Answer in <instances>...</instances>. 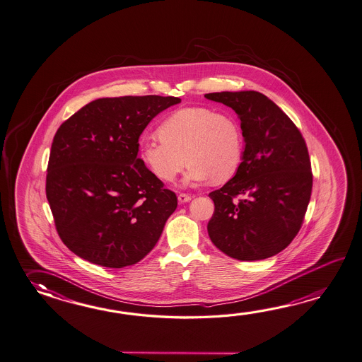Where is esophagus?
I'll list each match as a JSON object with an SVG mask.
<instances>
[{
	"label": "esophagus",
	"instance_id": "34e87169",
	"mask_svg": "<svg viewBox=\"0 0 362 362\" xmlns=\"http://www.w3.org/2000/svg\"><path fill=\"white\" fill-rule=\"evenodd\" d=\"M177 201H179L180 204L189 202V201H191V196H189V194H187V193H179V196H177Z\"/></svg>",
	"mask_w": 362,
	"mask_h": 362
}]
</instances>
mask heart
<instances>
[{"label": "heart", "mask_w": 362, "mask_h": 362, "mask_svg": "<svg viewBox=\"0 0 362 362\" xmlns=\"http://www.w3.org/2000/svg\"><path fill=\"white\" fill-rule=\"evenodd\" d=\"M160 135L143 138L139 149L143 163L165 182H173L188 163L185 185L210 177L223 183L236 175L243 163V130L228 113L204 107L185 108L163 121Z\"/></svg>", "instance_id": "heart-1"}]
</instances>
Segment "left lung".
<instances>
[{
    "label": "left lung",
    "mask_w": 362,
    "mask_h": 362,
    "mask_svg": "<svg viewBox=\"0 0 362 362\" xmlns=\"http://www.w3.org/2000/svg\"><path fill=\"white\" fill-rule=\"evenodd\" d=\"M241 119L245 149L236 175L209 193L213 244L230 258L262 260L298 235L310 204L312 171L302 134L279 105L258 91L205 94Z\"/></svg>",
    "instance_id": "8db88e82"
}]
</instances>
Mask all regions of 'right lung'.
I'll list each match as a JSON object with an SVG mask.
<instances>
[{"instance_id":"1","label":"right lung","mask_w":362,"mask_h":362,"mask_svg":"<svg viewBox=\"0 0 362 362\" xmlns=\"http://www.w3.org/2000/svg\"><path fill=\"white\" fill-rule=\"evenodd\" d=\"M175 96L102 98L82 107L54 136L46 197L62 241L107 268L141 262L175 211L177 194L138 158L139 136Z\"/></svg>"}]
</instances>
